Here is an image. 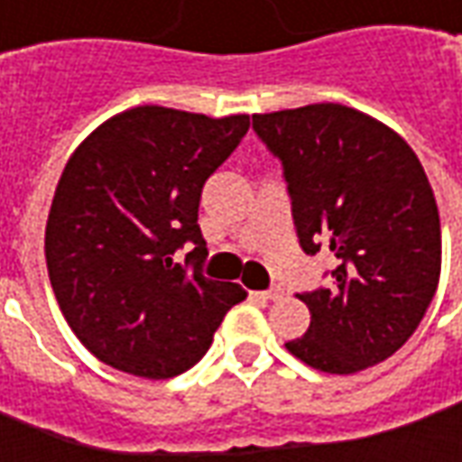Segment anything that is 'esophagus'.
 Here are the masks:
<instances>
[{
  "instance_id": "esophagus-1",
  "label": "esophagus",
  "mask_w": 462,
  "mask_h": 462,
  "mask_svg": "<svg viewBox=\"0 0 462 462\" xmlns=\"http://www.w3.org/2000/svg\"><path fill=\"white\" fill-rule=\"evenodd\" d=\"M263 299H269V301H279V299H284V289L282 286H273L269 291H263Z\"/></svg>"
}]
</instances>
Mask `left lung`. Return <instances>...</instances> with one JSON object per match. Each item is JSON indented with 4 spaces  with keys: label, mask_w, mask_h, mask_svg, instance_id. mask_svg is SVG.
Listing matches in <instances>:
<instances>
[{
    "label": "left lung",
    "mask_w": 462,
    "mask_h": 462,
    "mask_svg": "<svg viewBox=\"0 0 462 462\" xmlns=\"http://www.w3.org/2000/svg\"><path fill=\"white\" fill-rule=\"evenodd\" d=\"M284 163L301 249L337 256L332 286L299 294L307 334L286 349L314 370L355 374L393 357L418 329L440 279V216L415 151L339 103L254 116Z\"/></svg>",
    "instance_id": "8db88e82"
}]
</instances>
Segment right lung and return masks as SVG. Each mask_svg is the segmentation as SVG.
Masks as SVG:
<instances>
[{
	"label": "right lung",
	"mask_w": 462,
	"mask_h": 462,
	"mask_svg": "<svg viewBox=\"0 0 462 462\" xmlns=\"http://www.w3.org/2000/svg\"><path fill=\"white\" fill-rule=\"evenodd\" d=\"M249 116L208 117L161 105L117 113L69 155L44 228L50 284L95 357L145 380L190 370L226 311L246 299L172 254L193 240L200 189L249 130Z\"/></svg>",
	"instance_id": "right-lung-1"
}]
</instances>
